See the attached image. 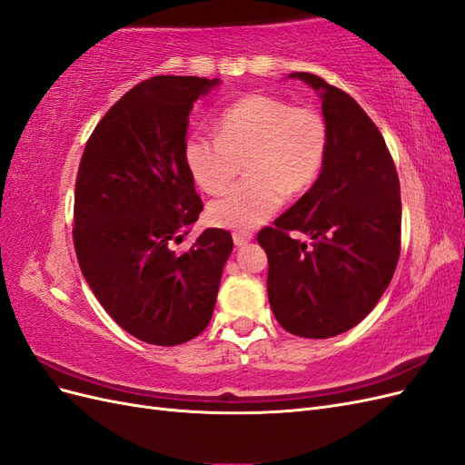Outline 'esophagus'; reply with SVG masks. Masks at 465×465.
<instances>
[{
	"instance_id": "1",
	"label": "esophagus",
	"mask_w": 465,
	"mask_h": 465,
	"mask_svg": "<svg viewBox=\"0 0 465 465\" xmlns=\"http://www.w3.org/2000/svg\"><path fill=\"white\" fill-rule=\"evenodd\" d=\"M252 236H254V234H252L250 231H236V232H232V241L238 248H241V246H244L252 241Z\"/></svg>"
}]
</instances>
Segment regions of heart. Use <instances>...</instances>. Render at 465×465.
Wrapping results in <instances>:
<instances>
[{
  "mask_svg": "<svg viewBox=\"0 0 465 465\" xmlns=\"http://www.w3.org/2000/svg\"><path fill=\"white\" fill-rule=\"evenodd\" d=\"M330 147L328 122L312 106H292L272 94H246L217 118V135L193 134L184 161L205 193L227 190L207 209L209 221L224 229H252L270 219L287 195H299L318 180Z\"/></svg>",
  "mask_w": 465,
  "mask_h": 465,
  "instance_id": "b5f03b06",
  "label": "heart"
}]
</instances>
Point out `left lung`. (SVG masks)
<instances>
[{"label": "left lung", "instance_id": "8db88e82", "mask_svg": "<svg viewBox=\"0 0 465 465\" xmlns=\"http://www.w3.org/2000/svg\"><path fill=\"white\" fill-rule=\"evenodd\" d=\"M291 77L320 91L328 157L314 186L263 227L258 242L270 263L267 297L277 322L292 335L326 340L357 326L396 272L400 178L382 134L353 96L314 74Z\"/></svg>", "mask_w": 465, "mask_h": 465}]
</instances>
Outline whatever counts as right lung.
<instances>
[{
	"label": "right lung",
	"mask_w": 465,
	"mask_h": 465,
	"mask_svg": "<svg viewBox=\"0 0 465 465\" xmlns=\"http://www.w3.org/2000/svg\"><path fill=\"white\" fill-rule=\"evenodd\" d=\"M219 79L157 75L96 124L75 180L74 244L83 277L120 328L180 345L213 314L232 236L205 229L176 252L203 202L184 161L193 103Z\"/></svg>",
	"instance_id": "add662e5"
}]
</instances>
